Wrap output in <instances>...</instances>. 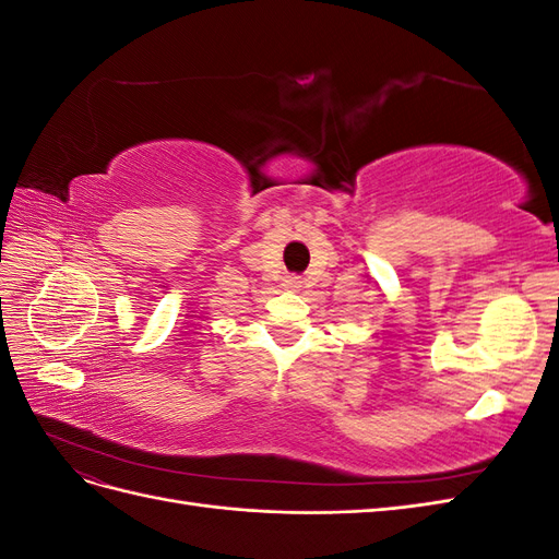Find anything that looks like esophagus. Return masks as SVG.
<instances>
[{
    "label": "esophagus",
    "mask_w": 559,
    "mask_h": 559,
    "mask_svg": "<svg viewBox=\"0 0 559 559\" xmlns=\"http://www.w3.org/2000/svg\"><path fill=\"white\" fill-rule=\"evenodd\" d=\"M298 286H300L298 277H289V280H286V289H292V292H296V289H298Z\"/></svg>",
    "instance_id": "esophagus-1"
}]
</instances>
